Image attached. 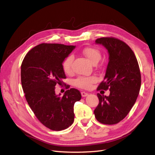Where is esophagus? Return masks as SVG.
<instances>
[{
  "label": "esophagus",
  "mask_w": 155,
  "mask_h": 155,
  "mask_svg": "<svg viewBox=\"0 0 155 155\" xmlns=\"http://www.w3.org/2000/svg\"><path fill=\"white\" fill-rule=\"evenodd\" d=\"M88 94L87 93H86V92H84V91L81 92V95H82V97H87Z\"/></svg>",
  "instance_id": "obj_1"
}]
</instances>
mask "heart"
<instances>
[{
    "label": "heart",
    "instance_id": "1",
    "mask_svg": "<svg viewBox=\"0 0 155 155\" xmlns=\"http://www.w3.org/2000/svg\"><path fill=\"white\" fill-rule=\"evenodd\" d=\"M83 53L89 61L93 64H97L101 58V54L97 48L92 47H87L83 50ZM73 61L72 55H69L62 62V68L66 73L69 74L72 71V62ZM97 81L95 77H79L74 81V84L77 87L88 89L91 85Z\"/></svg>",
    "mask_w": 155,
    "mask_h": 155
}]
</instances>
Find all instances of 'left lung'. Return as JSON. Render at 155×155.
Segmentation results:
<instances>
[{
    "label": "left lung",
    "instance_id": "8db88e82",
    "mask_svg": "<svg viewBox=\"0 0 155 155\" xmlns=\"http://www.w3.org/2000/svg\"><path fill=\"white\" fill-rule=\"evenodd\" d=\"M95 42L109 54L106 74L97 91L109 89L110 94H97L99 103L94 114L99 123L115 124L127 117L137 101L141 84L139 66L132 49L120 39L102 37Z\"/></svg>",
    "mask_w": 155,
    "mask_h": 155
}]
</instances>
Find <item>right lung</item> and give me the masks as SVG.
<instances>
[{"instance_id":"obj_1","label":"right lung","mask_w":155,"mask_h":155,"mask_svg":"<svg viewBox=\"0 0 155 155\" xmlns=\"http://www.w3.org/2000/svg\"><path fill=\"white\" fill-rule=\"evenodd\" d=\"M74 48L42 43L27 52L21 64V84L26 100L38 120L52 130H64L73 123L74 104L81 98L76 88L67 90L63 96L55 93V87L64 84L67 78L62 62Z\"/></svg>"}]
</instances>
